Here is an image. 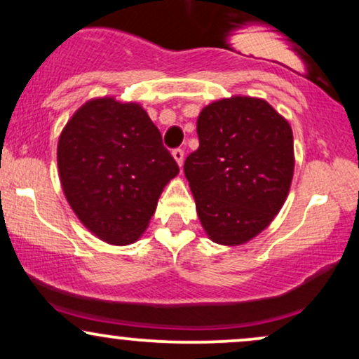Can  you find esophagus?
Returning <instances> with one entry per match:
<instances>
[{"instance_id": "1", "label": "esophagus", "mask_w": 359, "mask_h": 359, "mask_svg": "<svg viewBox=\"0 0 359 359\" xmlns=\"http://www.w3.org/2000/svg\"><path fill=\"white\" fill-rule=\"evenodd\" d=\"M172 155H174V158L177 160V163H179V167H182V163H184V150H182V148H175V150H172Z\"/></svg>"}]
</instances>
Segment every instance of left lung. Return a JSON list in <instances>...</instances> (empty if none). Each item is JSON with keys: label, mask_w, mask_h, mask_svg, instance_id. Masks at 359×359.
Here are the masks:
<instances>
[{"label": "left lung", "mask_w": 359, "mask_h": 359, "mask_svg": "<svg viewBox=\"0 0 359 359\" xmlns=\"http://www.w3.org/2000/svg\"><path fill=\"white\" fill-rule=\"evenodd\" d=\"M199 148L184 174L205 233L219 245L250 241L277 216L294 175L290 125L266 101L231 97L205 106Z\"/></svg>", "instance_id": "left-lung-1"}]
</instances>
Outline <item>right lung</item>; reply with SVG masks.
Returning <instances> with one entry per match:
<instances>
[{
	"mask_svg": "<svg viewBox=\"0 0 359 359\" xmlns=\"http://www.w3.org/2000/svg\"><path fill=\"white\" fill-rule=\"evenodd\" d=\"M60 182L82 224L113 245L137 241L179 165L135 102H86L62 131Z\"/></svg>",
	"mask_w": 359,
	"mask_h": 359,
	"instance_id": "add662e5",
	"label": "right lung"
}]
</instances>
